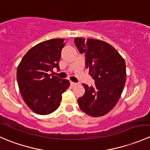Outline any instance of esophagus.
Wrapping results in <instances>:
<instances>
[{"label": "esophagus", "instance_id": "34e87169", "mask_svg": "<svg viewBox=\"0 0 150 150\" xmlns=\"http://www.w3.org/2000/svg\"><path fill=\"white\" fill-rule=\"evenodd\" d=\"M70 85L72 86H76L77 83H75V82H72V81H70Z\"/></svg>", "mask_w": 150, "mask_h": 150}]
</instances>
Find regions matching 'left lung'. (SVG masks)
Wrapping results in <instances>:
<instances>
[{
	"mask_svg": "<svg viewBox=\"0 0 150 150\" xmlns=\"http://www.w3.org/2000/svg\"><path fill=\"white\" fill-rule=\"evenodd\" d=\"M75 44L86 57V67L95 86L83 84L85 93L78 98L80 108L92 117H100L111 111L122 94L125 81V60L117 50L106 42L75 38Z\"/></svg>",
	"mask_w": 150,
	"mask_h": 150,
	"instance_id": "8db88e82",
	"label": "left lung"
}]
</instances>
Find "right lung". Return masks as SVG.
<instances>
[{
	"mask_svg": "<svg viewBox=\"0 0 150 150\" xmlns=\"http://www.w3.org/2000/svg\"><path fill=\"white\" fill-rule=\"evenodd\" d=\"M65 46L64 40L55 38L35 45L26 53L17 67L19 91L27 105L34 112L48 115L59 107L62 95L69 81L49 74L59 70L58 62Z\"/></svg>",
	"mask_w": 150,
	"mask_h": 150,
	"instance_id": "1",
	"label": "right lung"
}]
</instances>
